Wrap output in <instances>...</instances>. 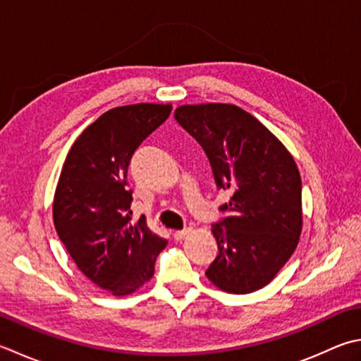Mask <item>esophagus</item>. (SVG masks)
I'll return each instance as SVG.
<instances>
[{"instance_id": "34e87169", "label": "esophagus", "mask_w": 361, "mask_h": 361, "mask_svg": "<svg viewBox=\"0 0 361 361\" xmlns=\"http://www.w3.org/2000/svg\"><path fill=\"white\" fill-rule=\"evenodd\" d=\"M189 231H190L189 228H185V230H178V231H175V233H173V239H175V241H181V239L185 238Z\"/></svg>"}]
</instances>
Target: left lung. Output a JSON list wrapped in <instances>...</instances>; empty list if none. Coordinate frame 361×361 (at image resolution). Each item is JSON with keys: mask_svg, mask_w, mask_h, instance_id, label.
<instances>
[{"mask_svg": "<svg viewBox=\"0 0 361 361\" xmlns=\"http://www.w3.org/2000/svg\"><path fill=\"white\" fill-rule=\"evenodd\" d=\"M175 120L207 153L219 189L231 199L213 224L219 255L207 277L222 291L249 294L285 266L302 231V180L283 144L235 104L180 106Z\"/></svg>", "mask_w": 361, "mask_h": 361, "instance_id": "left-lung-1", "label": "left lung"}]
</instances>
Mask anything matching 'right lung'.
Returning <instances> with one entry per match:
<instances>
[{
    "mask_svg": "<svg viewBox=\"0 0 361 361\" xmlns=\"http://www.w3.org/2000/svg\"><path fill=\"white\" fill-rule=\"evenodd\" d=\"M171 104L120 106L75 140L56 188L58 236L86 277L112 295H128L150 280L166 239L142 216L131 224L128 166L134 152L171 116Z\"/></svg>",
    "mask_w": 361,
    "mask_h": 361,
    "instance_id": "1",
    "label": "right lung"
}]
</instances>
